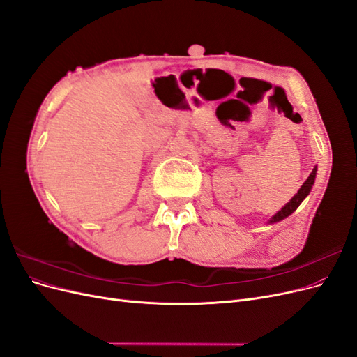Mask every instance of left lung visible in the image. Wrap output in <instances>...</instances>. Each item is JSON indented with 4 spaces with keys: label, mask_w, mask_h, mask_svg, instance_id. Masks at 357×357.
<instances>
[{
    "label": "left lung",
    "mask_w": 357,
    "mask_h": 357,
    "mask_svg": "<svg viewBox=\"0 0 357 357\" xmlns=\"http://www.w3.org/2000/svg\"><path fill=\"white\" fill-rule=\"evenodd\" d=\"M316 174H317V167L312 168L311 174H310V176H308V178L304 181V185L301 186V189L298 190V193H295V197L291 198L287 204H284L283 207H282V210H278V211L273 215V218L266 222L268 225H273V223H277V222H282L283 219L289 218V215L299 207L301 202L304 201V199L310 195V192H311V189H312V185H314Z\"/></svg>",
    "instance_id": "left-lung-1"
}]
</instances>
